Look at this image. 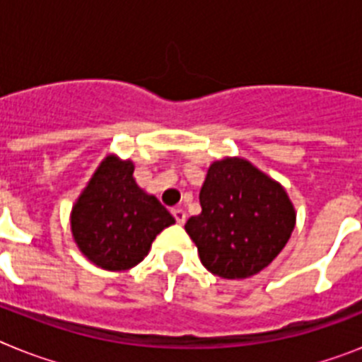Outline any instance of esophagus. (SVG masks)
Instances as JSON below:
<instances>
[{
  "mask_svg": "<svg viewBox=\"0 0 362 362\" xmlns=\"http://www.w3.org/2000/svg\"><path fill=\"white\" fill-rule=\"evenodd\" d=\"M172 216L175 217V221H177L179 225H185V221H187V212H185L183 209H174L172 210Z\"/></svg>",
  "mask_w": 362,
  "mask_h": 362,
  "instance_id": "obj_1",
  "label": "esophagus"
}]
</instances>
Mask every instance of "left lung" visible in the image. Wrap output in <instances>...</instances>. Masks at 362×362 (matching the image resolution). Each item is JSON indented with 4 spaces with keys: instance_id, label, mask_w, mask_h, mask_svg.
<instances>
[{
    "instance_id": "1",
    "label": "left lung",
    "mask_w": 362,
    "mask_h": 362,
    "mask_svg": "<svg viewBox=\"0 0 362 362\" xmlns=\"http://www.w3.org/2000/svg\"><path fill=\"white\" fill-rule=\"evenodd\" d=\"M199 203L203 210L185 230L203 267L225 279H245L267 268L296 226L284 188L239 158L210 166Z\"/></svg>"
}]
</instances>
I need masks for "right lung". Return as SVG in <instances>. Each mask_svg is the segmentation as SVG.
I'll return each instance as SVG.
<instances>
[{
    "label": "right lung",
    "mask_w": 362,
    "mask_h": 362,
    "mask_svg": "<svg viewBox=\"0 0 362 362\" xmlns=\"http://www.w3.org/2000/svg\"><path fill=\"white\" fill-rule=\"evenodd\" d=\"M134 165L108 156L94 172L70 216L74 241L99 268L129 270L141 263L170 212L137 187Z\"/></svg>",
    "instance_id": "obj_1"
}]
</instances>
